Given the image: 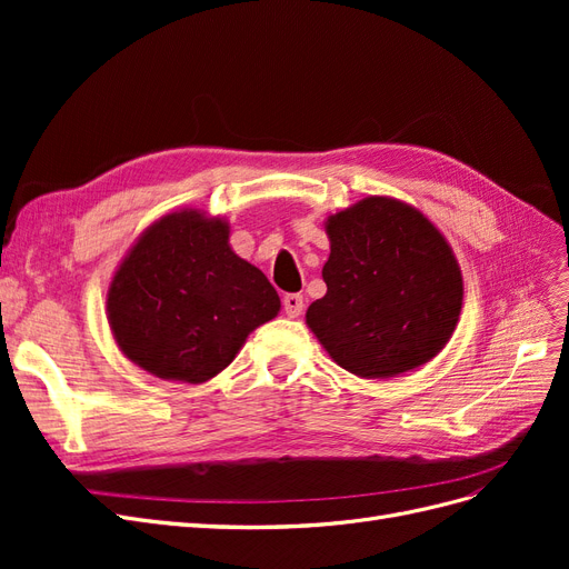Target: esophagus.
<instances>
[{"label":"esophagus","instance_id":"34e87169","mask_svg":"<svg viewBox=\"0 0 569 569\" xmlns=\"http://www.w3.org/2000/svg\"><path fill=\"white\" fill-rule=\"evenodd\" d=\"M282 306H284V313L289 318H299L301 311H303V297L301 295H287L282 299Z\"/></svg>","mask_w":569,"mask_h":569}]
</instances>
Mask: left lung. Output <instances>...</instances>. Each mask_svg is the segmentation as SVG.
I'll list each match as a JSON object with an SVG mask.
<instances>
[{"instance_id": "left-lung-1", "label": "left lung", "mask_w": 569, "mask_h": 569, "mask_svg": "<svg viewBox=\"0 0 569 569\" xmlns=\"http://www.w3.org/2000/svg\"><path fill=\"white\" fill-rule=\"evenodd\" d=\"M327 295L306 325L335 363L387 380L429 363L449 343L462 308L451 244L420 209L366 197L327 216Z\"/></svg>"}]
</instances>
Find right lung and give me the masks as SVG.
I'll use <instances>...</instances> for the list:
<instances>
[{"instance_id": "right-lung-1", "label": "right lung", "mask_w": 569, "mask_h": 569, "mask_svg": "<svg viewBox=\"0 0 569 569\" xmlns=\"http://www.w3.org/2000/svg\"><path fill=\"white\" fill-rule=\"evenodd\" d=\"M278 313V291L232 251L230 222L199 209L153 220L107 291L120 353L153 377L187 385L226 370L256 327Z\"/></svg>"}]
</instances>
